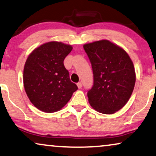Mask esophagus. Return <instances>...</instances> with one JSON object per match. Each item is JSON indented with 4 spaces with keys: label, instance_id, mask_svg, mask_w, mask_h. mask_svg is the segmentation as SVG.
<instances>
[{
    "label": "esophagus",
    "instance_id": "esophagus-1",
    "mask_svg": "<svg viewBox=\"0 0 156 156\" xmlns=\"http://www.w3.org/2000/svg\"><path fill=\"white\" fill-rule=\"evenodd\" d=\"M76 85H77V87H78V88H79V89H81V88H82V82H78L77 84H76Z\"/></svg>",
    "mask_w": 156,
    "mask_h": 156
}]
</instances>
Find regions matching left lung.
<instances>
[{
  "label": "left lung",
  "mask_w": 156,
  "mask_h": 156,
  "mask_svg": "<svg viewBox=\"0 0 156 156\" xmlns=\"http://www.w3.org/2000/svg\"><path fill=\"white\" fill-rule=\"evenodd\" d=\"M92 67L94 83L87 92L90 105L104 114H112L126 105L136 82L133 64L126 52L110 41L84 45Z\"/></svg>",
  "instance_id": "1"
}]
</instances>
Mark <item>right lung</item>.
<instances>
[{"label": "right lung", "instance_id": "add662e5", "mask_svg": "<svg viewBox=\"0 0 156 156\" xmlns=\"http://www.w3.org/2000/svg\"><path fill=\"white\" fill-rule=\"evenodd\" d=\"M72 47L49 42L34 50L25 62L23 84L31 103L40 111L52 113L65 106L78 89L69 79L64 59Z\"/></svg>", "mask_w": 156, "mask_h": 156}]
</instances>
